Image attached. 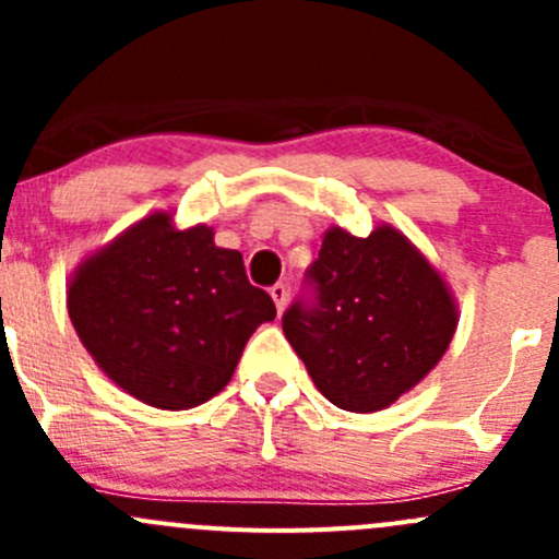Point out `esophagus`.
<instances>
[{
	"label": "esophagus",
	"mask_w": 559,
	"mask_h": 559,
	"mask_svg": "<svg viewBox=\"0 0 559 559\" xmlns=\"http://www.w3.org/2000/svg\"><path fill=\"white\" fill-rule=\"evenodd\" d=\"M270 297H273L275 308H278V313H281L284 311L286 300H289V289H286V284H275V286H270Z\"/></svg>",
	"instance_id": "34e87169"
}]
</instances>
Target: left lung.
Instances as JSON below:
<instances>
[{"mask_svg":"<svg viewBox=\"0 0 559 559\" xmlns=\"http://www.w3.org/2000/svg\"><path fill=\"white\" fill-rule=\"evenodd\" d=\"M281 324L316 389L337 408L370 414L436 368L456 308L436 267L397 229L354 238L332 227Z\"/></svg>","mask_w":559,"mask_h":559,"instance_id":"left-lung-1","label":"left lung"}]
</instances>
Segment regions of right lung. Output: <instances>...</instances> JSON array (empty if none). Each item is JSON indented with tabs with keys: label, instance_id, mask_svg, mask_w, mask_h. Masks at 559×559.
Wrapping results in <instances>:
<instances>
[{
	"label": "right lung",
	"instance_id": "obj_1",
	"mask_svg": "<svg viewBox=\"0 0 559 559\" xmlns=\"http://www.w3.org/2000/svg\"><path fill=\"white\" fill-rule=\"evenodd\" d=\"M72 326L123 392L165 411L205 403L233 379L248 337L275 302L243 257L154 213L81 264L67 292Z\"/></svg>",
	"mask_w": 559,
	"mask_h": 559
}]
</instances>
